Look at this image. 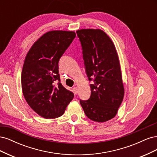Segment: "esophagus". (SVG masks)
Wrapping results in <instances>:
<instances>
[{
    "mask_svg": "<svg viewBox=\"0 0 157 157\" xmlns=\"http://www.w3.org/2000/svg\"><path fill=\"white\" fill-rule=\"evenodd\" d=\"M73 91L75 94H78V88H77V87L73 88Z\"/></svg>",
    "mask_w": 157,
    "mask_h": 157,
    "instance_id": "esophagus-1",
    "label": "esophagus"
}]
</instances>
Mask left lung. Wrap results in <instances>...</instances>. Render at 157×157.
Segmentation results:
<instances>
[{
	"label": "left lung",
	"instance_id": "obj_1",
	"mask_svg": "<svg viewBox=\"0 0 157 157\" xmlns=\"http://www.w3.org/2000/svg\"><path fill=\"white\" fill-rule=\"evenodd\" d=\"M77 34L88 80L94 81L90 98L80 103L90 119L106 122L115 117L124 94L115 46L101 29H80Z\"/></svg>",
	"mask_w": 157,
	"mask_h": 157
}]
</instances>
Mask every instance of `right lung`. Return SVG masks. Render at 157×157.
Returning <instances> with one entry per match:
<instances>
[{"instance_id":"obj_1","label":"right lung","mask_w":157,"mask_h":157,"mask_svg":"<svg viewBox=\"0 0 157 157\" xmlns=\"http://www.w3.org/2000/svg\"><path fill=\"white\" fill-rule=\"evenodd\" d=\"M75 36L73 31L47 32L25 57L21 79L23 94L31 108L42 117L61 116L74 97L60 82L58 63Z\"/></svg>"}]
</instances>
